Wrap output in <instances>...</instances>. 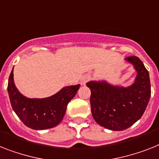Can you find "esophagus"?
I'll list each match as a JSON object with an SVG mask.
<instances>
[{"label":"esophagus","instance_id":"obj_1","mask_svg":"<svg viewBox=\"0 0 159 159\" xmlns=\"http://www.w3.org/2000/svg\"><path fill=\"white\" fill-rule=\"evenodd\" d=\"M90 79H91V76H90L89 75H85L83 76L82 80H81V84H82L83 85H85L86 84V83H87Z\"/></svg>","mask_w":159,"mask_h":159}]
</instances>
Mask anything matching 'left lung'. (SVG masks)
Segmentation results:
<instances>
[{
	"instance_id": "left-lung-1",
	"label": "left lung",
	"mask_w": 159,
	"mask_h": 159,
	"mask_svg": "<svg viewBox=\"0 0 159 159\" xmlns=\"http://www.w3.org/2000/svg\"><path fill=\"white\" fill-rule=\"evenodd\" d=\"M136 71L134 83L128 87L113 85L106 80L89 81L91 111L99 125L112 130L128 129L141 119L151 96L149 71L136 56L126 57Z\"/></svg>"
}]
</instances>
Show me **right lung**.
Segmentation results:
<instances>
[{
	"label": "right lung",
	"mask_w": 159,
	"mask_h": 159,
	"mask_svg": "<svg viewBox=\"0 0 159 159\" xmlns=\"http://www.w3.org/2000/svg\"><path fill=\"white\" fill-rule=\"evenodd\" d=\"M80 84L64 87L54 95L45 98H28L14 84V68L9 77L8 93L12 108L25 125L35 130H44L58 125L63 119L68 103Z\"/></svg>",
	"instance_id": "1"
}]
</instances>
